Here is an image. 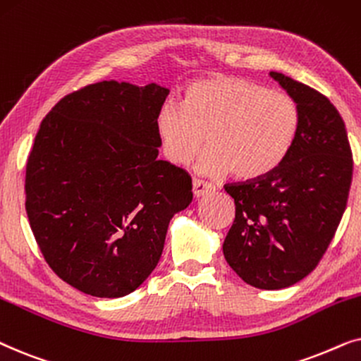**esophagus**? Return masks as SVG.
<instances>
[{
  "instance_id": "1",
  "label": "esophagus",
  "mask_w": 361,
  "mask_h": 361,
  "mask_svg": "<svg viewBox=\"0 0 361 361\" xmlns=\"http://www.w3.org/2000/svg\"><path fill=\"white\" fill-rule=\"evenodd\" d=\"M211 191H214V186L206 183V181H201V180H195L193 181V195L196 198H203L204 195L211 193Z\"/></svg>"
}]
</instances>
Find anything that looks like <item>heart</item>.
<instances>
[{
    "label": "heart",
    "instance_id": "1",
    "mask_svg": "<svg viewBox=\"0 0 361 361\" xmlns=\"http://www.w3.org/2000/svg\"><path fill=\"white\" fill-rule=\"evenodd\" d=\"M299 125V105L290 95L228 75L190 84L183 105L165 102L155 118L161 150L173 165H188L208 140L211 148L196 170L209 176L233 171L244 181L261 180L281 166Z\"/></svg>",
    "mask_w": 361,
    "mask_h": 361
}]
</instances>
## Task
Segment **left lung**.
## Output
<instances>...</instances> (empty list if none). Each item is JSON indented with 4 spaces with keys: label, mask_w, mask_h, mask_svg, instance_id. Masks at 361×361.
Wrapping results in <instances>:
<instances>
[{
    "label": "left lung",
    "mask_w": 361,
    "mask_h": 361,
    "mask_svg": "<svg viewBox=\"0 0 361 361\" xmlns=\"http://www.w3.org/2000/svg\"><path fill=\"white\" fill-rule=\"evenodd\" d=\"M269 75L299 105V133L271 175L224 186L236 218L223 252L246 284L276 290L304 279L324 256L347 206L353 160L330 100L281 72Z\"/></svg>",
    "instance_id": "1"
}]
</instances>
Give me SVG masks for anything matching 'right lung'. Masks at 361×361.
Returning <instances> with one entry per match:
<instances>
[{
	"label": "right lung",
	"instance_id": "1",
	"mask_svg": "<svg viewBox=\"0 0 361 361\" xmlns=\"http://www.w3.org/2000/svg\"><path fill=\"white\" fill-rule=\"evenodd\" d=\"M168 89L102 80L66 95L41 122L26 165V213L49 267L77 290L138 289L188 208L191 176L158 160Z\"/></svg>",
	"mask_w": 361,
	"mask_h": 361
}]
</instances>
